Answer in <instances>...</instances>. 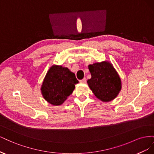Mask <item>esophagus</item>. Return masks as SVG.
Instances as JSON below:
<instances>
[{
  "mask_svg": "<svg viewBox=\"0 0 154 154\" xmlns=\"http://www.w3.org/2000/svg\"><path fill=\"white\" fill-rule=\"evenodd\" d=\"M80 82L81 83H85V82H86V78H83V79H82V80H80Z\"/></svg>",
  "mask_w": 154,
  "mask_h": 154,
  "instance_id": "obj_1",
  "label": "esophagus"
}]
</instances>
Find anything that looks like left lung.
<instances>
[{
  "label": "left lung",
  "instance_id": "8db88e82",
  "mask_svg": "<svg viewBox=\"0 0 154 154\" xmlns=\"http://www.w3.org/2000/svg\"><path fill=\"white\" fill-rule=\"evenodd\" d=\"M88 67L91 78L87 83L96 97L103 102L116 98L122 89V81L112 64L105 61L89 65Z\"/></svg>",
  "mask_w": 154,
  "mask_h": 154
}]
</instances>
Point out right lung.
Here are the masks:
<instances>
[{"label": "right lung", "instance_id": "right-lung-1", "mask_svg": "<svg viewBox=\"0 0 154 154\" xmlns=\"http://www.w3.org/2000/svg\"><path fill=\"white\" fill-rule=\"evenodd\" d=\"M78 83L75 74L67 67L53 65L44 79L42 94L51 105H60L72 94Z\"/></svg>", "mask_w": 154, "mask_h": 154}]
</instances>
